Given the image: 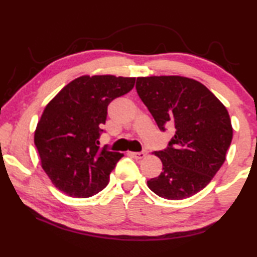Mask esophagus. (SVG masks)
I'll return each mask as SVG.
<instances>
[{"label":"esophagus","instance_id":"obj_1","mask_svg":"<svg viewBox=\"0 0 257 257\" xmlns=\"http://www.w3.org/2000/svg\"><path fill=\"white\" fill-rule=\"evenodd\" d=\"M130 154H132L135 159H137V160H142V159L146 158L147 152H146V151H144V152H134V153H130Z\"/></svg>","mask_w":257,"mask_h":257}]
</instances>
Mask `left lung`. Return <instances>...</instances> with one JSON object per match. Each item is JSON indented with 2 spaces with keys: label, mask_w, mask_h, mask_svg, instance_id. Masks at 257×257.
Segmentation results:
<instances>
[{
  "label": "left lung",
  "mask_w": 257,
  "mask_h": 257,
  "mask_svg": "<svg viewBox=\"0 0 257 257\" xmlns=\"http://www.w3.org/2000/svg\"><path fill=\"white\" fill-rule=\"evenodd\" d=\"M137 94L161 130L175 127L164 151L154 152L163 171L147 181L160 197L179 201L208 185L232 141L227 108L210 89L181 76L138 77Z\"/></svg>",
  "instance_id": "8db88e82"
}]
</instances>
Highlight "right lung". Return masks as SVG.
<instances>
[{
	"instance_id": "1",
	"label": "right lung",
	"mask_w": 257,
	"mask_h": 257,
	"mask_svg": "<svg viewBox=\"0 0 257 257\" xmlns=\"http://www.w3.org/2000/svg\"><path fill=\"white\" fill-rule=\"evenodd\" d=\"M135 81L132 77L81 76L45 106L34 142L43 170L68 196L90 197L107 186L123 154L99 149L101 125L110 102L130 92Z\"/></svg>"
}]
</instances>
